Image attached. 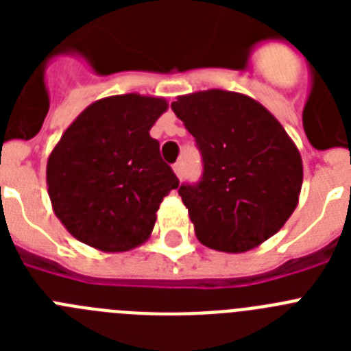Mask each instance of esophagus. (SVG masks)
<instances>
[{
	"label": "esophagus",
	"mask_w": 351,
	"mask_h": 351,
	"mask_svg": "<svg viewBox=\"0 0 351 351\" xmlns=\"http://www.w3.org/2000/svg\"><path fill=\"white\" fill-rule=\"evenodd\" d=\"M173 172H176V176H178L179 179L182 178V173H184V169H182V163H181V161H178V163L173 165Z\"/></svg>",
	"instance_id": "1"
}]
</instances>
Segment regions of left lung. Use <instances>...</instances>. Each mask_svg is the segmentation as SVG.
<instances>
[{
	"instance_id": "8db88e82",
	"label": "left lung",
	"mask_w": 351,
	"mask_h": 351,
	"mask_svg": "<svg viewBox=\"0 0 351 351\" xmlns=\"http://www.w3.org/2000/svg\"><path fill=\"white\" fill-rule=\"evenodd\" d=\"M172 110L202 153V181L179 188L198 241L244 253L280 232L302 188V158L280 121L225 89L178 96Z\"/></svg>"
}]
</instances>
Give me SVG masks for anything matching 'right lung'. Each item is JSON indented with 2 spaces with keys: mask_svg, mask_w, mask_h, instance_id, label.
<instances>
[{
  "mask_svg": "<svg viewBox=\"0 0 351 351\" xmlns=\"http://www.w3.org/2000/svg\"><path fill=\"white\" fill-rule=\"evenodd\" d=\"M167 108L160 96H107L64 130L49 154L47 191L77 241L105 253L147 241L161 200L179 186L149 135Z\"/></svg>",
  "mask_w": 351,
  "mask_h": 351,
  "instance_id": "add662e5",
  "label": "right lung"
}]
</instances>
